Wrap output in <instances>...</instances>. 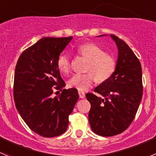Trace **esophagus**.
Returning a JSON list of instances; mask_svg holds the SVG:
<instances>
[{
  "label": "esophagus",
  "instance_id": "obj_1",
  "mask_svg": "<svg viewBox=\"0 0 156 156\" xmlns=\"http://www.w3.org/2000/svg\"><path fill=\"white\" fill-rule=\"evenodd\" d=\"M78 94H79V96L80 98H85V93L83 91L79 90V91H78Z\"/></svg>",
  "mask_w": 156,
  "mask_h": 156
}]
</instances>
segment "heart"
Masks as SVG:
<instances>
[{
  "instance_id": "b5f03b06",
  "label": "heart",
  "mask_w": 156,
  "mask_h": 156,
  "mask_svg": "<svg viewBox=\"0 0 156 156\" xmlns=\"http://www.w3.org/2000/svg\"><path fill=\"white\" fill-rule=\"evenodd\" d=\"M78 53L89 60L87 66V73H76L68 80L69 87L78 90H87L91 86L94 78L99 83L110 79L116 69V61L113 57L98 45L89 43L78 48ZM57 67L63 74H67L71 68V59L68 54L62 53L58 57Z\"/></svg>"
}]
</instances>
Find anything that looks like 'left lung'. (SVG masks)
Returning a JSON list of instances; mask_svg holds the SVG:
<instances>
[{"label": "left lung", "instance_id": "1", "mask_svg": "<svg viewBox=\"0 0 156 156\" xmlns=\"http://www.w3.org/2000/svg\"><path fill=\"white\" fill-rule=\"evenodd\" d=\"M118 48L116 69L112 76L87 93L90 103L88 119L92 130L112 137L126 130L133 122L142 98V69L140 61L122 40L111 34ZM101 37V36H98Z\"/></svg>", "mask_w": 156, "mask_h": 156}]
</instances>
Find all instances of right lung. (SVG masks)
Segmentation results:
<instances>
[{
  "label": "right lung",
  "mask_w": 156,
  "mask_h": 156,
  "mask_svg": "<svg viewBox=\"0 0 156 156\" xmlns=\"http://www.w3.org/2000/svg\"><path fill=\"white\" fill-rule=\"evenodd\" d=\"M72 39L42 38L26 49L16 64L13 91L16 108L27 126L42 137H57L66 131L69 115L79 98L75 88L62 90L66 83L56 64ZM55 90L63 92L53 98Z\"/></svg>",
  "instance_id": "obj_1"
}]
</instances>
